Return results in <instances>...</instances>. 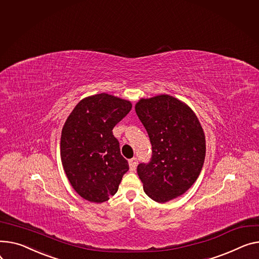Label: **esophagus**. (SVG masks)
Returning <instances> with one entry per match:
<instances>
[{"label": "esophagus", "instance_id": "obj_1", "mask_svg": "<svg viewBox=\"0 0 259 259\" xmlns=\"http://www.w3.org/2000/svg\"><path fill=\"white\" fill-rule=\"evenodd\" d=\"M137 163H139V159L137 158H131L129 160V167H130V170H135L136 166H137Z\"/></svg>", "mask_w": 259, "mask_h": 259}]
</instances>
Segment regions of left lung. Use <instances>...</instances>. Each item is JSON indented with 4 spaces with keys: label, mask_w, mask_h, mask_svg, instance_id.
Instances as JSON below:
<instances>
[{
    "label": "left lung",
    "mask_w": 259,
    "mask_h": 259,
    "mask_svg": "<svg viewBox=\"0 0 259 259\" xmlns=\"http://www.w3.org/2000/svg\"><path fill=\"white\" fill-rule=\"evenodd\" d=\"M135 111L152 145L151 161L137 166L145 193L158 203L180 197L198 179L205 159V134L197 115L169 95L141 99Z\"/></svg>",
    "instance_id": "1"
}]
</instances>
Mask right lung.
I'll list each match as a JSON object with an SVG mask.
<instances>
[{
    "mask_svg": "<svg viewBox=\"0 0 259 259\" xmlns=\"http://www.w3.org/2000/svg\"><path fill=\"white\" fill-rule=\"evenodd\" d=\"M131 108L130 101L102 93L82 99L66 118L60 140L61 162L83 199L102 203L117 192L129 165L112 129Z\"/></svg>",
    "mask_w": 259,
    "mask_h": 259,
    "instance_id": "obj_1",
    "label": "right lung"
}]
</instances>
